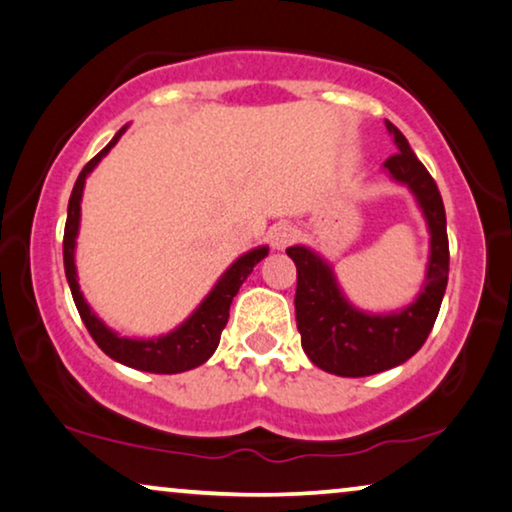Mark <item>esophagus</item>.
I'll return each mask as SVG.
<instances>
[{
	"instance_id": "esophagus-1",
	"label": "esophagus",
	"mask_w": 512,
	"mask_h": 512,
	"mask_svg": "<svg viewBox=\"0 0 512 512\" xmlns=\"http://www.w3.org/2000/svg\"><path fill=\"white\" fill-rule=\"evenodd\" d=\"M295 236H297V229L288 222H281V224H274V227H271L269 243L274 250H283V248H288L292 241H295Z\"/></svg>"
}]
</instances>
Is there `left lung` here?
<instances>
[{"label":"left lung","instance_id":"1","mask_svg":"<svg viewBox=\"0 0 512 512\" xmlns=\"http://www.w3.org/2000/svg\"><path fill=\"white\" fill-rule=\"evenodd\" d=\"M386 128L398 147V154L384 161L386 173L417 196L431 231V255L419 297L400 311L365 313L344 297L323 257L304 245L285 250L297 267L295 316L302 349L313 365L339 377H370L410 360L431 335L447 288V217L438 185L405 135L391 121Z\"/></svg>","mask_w":512,"mask_h":512}]
</instances>
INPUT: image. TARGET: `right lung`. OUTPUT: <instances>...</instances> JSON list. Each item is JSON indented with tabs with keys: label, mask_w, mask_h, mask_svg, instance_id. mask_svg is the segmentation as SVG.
<instances>
[{
	"label": "right lung",
	"mask_w": 512,
	"mask_h": 512,
	"mask_svg": "<svg viewBox=\"0 0 512 512\" xmlns=\"http://www.w3.org/2000/svg\"><path fill=\"white\" fill-rule=\"evenodd\" d=\"M126 126L109 140V145L93 156L81 170L77 182H74L70 203H67V222H65V236H63V260H65V276L70 283L74 304L81 320H84L86 330L91 332L93 342L107 353L109 358L117 360L121 365L133 367V370L142 372H154V374H177L194 370L206 363L213 356L217 344H220V335L229 320V306L231 299L236 297L238 288H241L245 278L250 276L252 267L257 262H262L269 255L267 245L245 252L243 257L231 264L224 271L220 281L215 283V288L208 292V297L203 299L192 316H189L180 327H175L168 335L156 337V339H128L119 337L117 332H112L102 320L91 311V306L86 304L84 295H81L79 283H77V267H74V245H77L79 234V217H81V194H84L86 177L91 170L98 166L102 156L109 149L117 145L121 135H124Z\"/></svg>",
	"instance_id": "right-lung-1"
}]
</instances>
